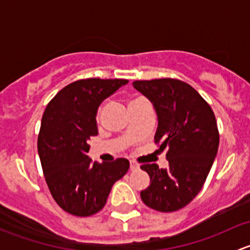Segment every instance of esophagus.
Listing matches in <instances>:
<instances>
[{
  "label": "esophagus",
  "mask_w": 250,
  "mask_h": 250,
  "mask_svg": "<svg viewBox=\"0 0 250 250\" xmlns=\"http://www.w3.org/2000/svg\"><path fill=\"white\" fill-rule=\"evenodd\" d=\"M139 169V165L135 163L134 161H130V170H138Z\"/></svg>",
  "instance_id": "esophagus-1"
}]
</instances>
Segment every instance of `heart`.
<instances>
[{"label": "heart", "mask_w": 250, "mask_h": 250, "mask_svg": "<svg viewBox=\"0 0 250 250\" xmlns=\"http://www.w3.org/2000/svg\"><path fill=\"white\" fill-rule=\"evenodd\" d=\"M139 100H143V98H135V99H133V100H132V102H130V103H135V102H139ZM130 103H129V104H130Z\"/></svg>", "instance_id": "heart-1"}]
</instances>
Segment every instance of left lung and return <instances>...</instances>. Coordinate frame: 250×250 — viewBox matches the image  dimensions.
Masks as SVG:
<instances>
[{
    "label": "left lung",
    "mask_w": 250,
    "mask_h": 250,
    "mask_svg": "<svg viewBox=\"0 0 250 250\" xmlns=\"http://www.w3.org/2000/svg\"><path fill=\"white\" fill-rule=\"evenodd\" d=\"M133 87L155 107L158 125L155 143L167 148V169L156 163L141 166L150 186L141 191L143 202L155 210L175 211L197 196L219 147L215 116L200 93L174 78L134 81Z\"/></svg>",
    "instance_id": "1"
}]
</instances>
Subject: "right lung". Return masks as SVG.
Segmentation results:
<instances>
[{"mask_svg":"<svg viewBox=\"0 0 250 250\" xmlns=\"http://www.w3.org/2000/svg\"><path fill=\"white\" fill-rule=\"evenodd\" d=\"M128 80H78L62 88L42 116L37 148L48 188L62 209L89 216L104 208L113 184L129 169L125 158L92 162L88 140L98 135V107Z\"/></svg>","mask_w":250,"mask_h":250,"instance_id":"obj_1","label":"right lung"}]
</instances>
